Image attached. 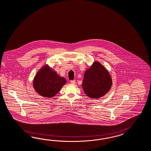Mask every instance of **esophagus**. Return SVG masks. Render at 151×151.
I'll return each instance as SVG.
<instances>
[{"label":"esophagus","mask_w":151,"mask_h":151,"mask_svg":"<svg viewBox=\"0 0 151 151\" xmlns=\"http://www.w3.org/2000/svg\"><path fill=\"white\" fill-rule=\"evenodd\" d=\"M71 82V83H72V84H75V83H76V81L75 80H72V81H70Z\"/></svg>","instance_id":"esophagus-1"}]
</instances>
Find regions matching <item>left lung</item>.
I'll list each match as a JSON object with an SVG mask.
<instances>
[{
  "label": "left lung",
  "instance_id": "obj_1",
  "mask_svg": "<svg viewBox=\"0 0 151 151\" xmlns=\"http://www.w3.org/2000/svg\"><path fill=\"white\" fill-rule=\"evenodd\" d=\"M112 81L109 72L98 61H95L84 73L82 86L85 94L99 99L110 91Z\"/></svg>",
  "mask_w": 151,
  "mask_h": 151
}]
</instances>
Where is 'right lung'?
<instances>
[{
	"mask_svg": "<svg viewBox=\"0 0 151 151\" xmlns=\"http://www.w3.org/2000/svg\"><path fill=\"white\" fill-rule=\"evenodd\" d=\"M65 78L45 65L37 73L33 80V87L38 94L50 98L55 96L66 83Z\"/></svg>",
	"mask_w": 151,
	"mask_h": 151,
	"instance_id": "1",
	"label": "right lung"
}]
</instances>
